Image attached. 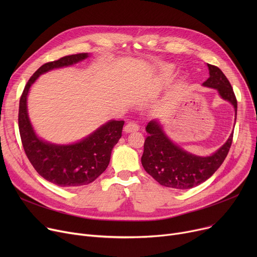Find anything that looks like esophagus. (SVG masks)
Instances as JSON below:
<instances>
[{
	"label": "esophagus",
	"mask_w": 257,
	"mask_h": 257,
	"mask_svg": "<svg viewBox=\"0 0 257 257\" xmlns=\"http://www.w3.org/2000/svg\"><path fill=\"white\" fill-rule=\"evenodd\" d=\"M140 127L138 124L136 123H128L125 127H124V132L125 133H131V132H136L139 131Z\"/></svg>",
	"instance_id": "34e87169"
}]
</instances>
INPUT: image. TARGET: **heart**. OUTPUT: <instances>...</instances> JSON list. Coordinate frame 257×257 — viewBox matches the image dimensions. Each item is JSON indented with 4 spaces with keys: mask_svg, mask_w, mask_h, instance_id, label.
<instances>
[{
    "mask_svg": "<svg viewBox=\"0 0 257 257\" xmlns=\"http://www.w3.org/2000/svg\"><path fill=\"white\" fill-rule=\"evenodd\" d=\"M174 70H175V67L173 64H166L164 66H161V69L159 70V74H158L159 80L166 81V80L170 79L174 74Z\"/></svg>",
    "mask_w": 257,
    "mask_h": 257,
    "instance_id": "1",
    "label": "heart"
}]
</instances>
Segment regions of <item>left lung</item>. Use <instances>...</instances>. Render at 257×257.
I'll list each match as a JSON object with an SVG mask.
<instances>
[{"label":"left lung","mask_w":257,"mask_h":257,"mask_svg":"<svg viewBox=\"0 0 257 257\" xmlns=\"http://www.w3.org/2000/svg\"><path fill=\"white\" fill-rule=\"evenodd\" d=\"M207 66L209 78L202 85L217 89L220 97L233 106L236 119L237 101L230 82L218 66L208 63ZM146 131L149 137L145 141L142 156L145 171L161 185L180 191L195 187L211 177L225 160L233 138L232 132L219 150L203 157L187 152L173 143L157 119L150 120Z\"/></svg>","instance_id":"1"}]
</instances>
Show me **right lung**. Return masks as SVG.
Instances as JSON below:
<instances>
[{"label": "right lung", "instance_id": "obj_1", "mask_svg": "<svg viewBox=\"0 0 257 257\" xmlns=\"http://www.w3.org/2000/svg\"><path fill=\"white\" fill-rule=\"evenodd\" d=\"M87 53L64 56L45 63L27 82L20 100L19 129L25 153L36 172L62 187L86 185L96 180L109 165L111 151L121 137L124 120H109L75 144L56 145L36 136L27 108V97L37 78L49 71L86 59Z\"/></svg>", "mask_w": 257, "mask_h": 257}]
</instances>
